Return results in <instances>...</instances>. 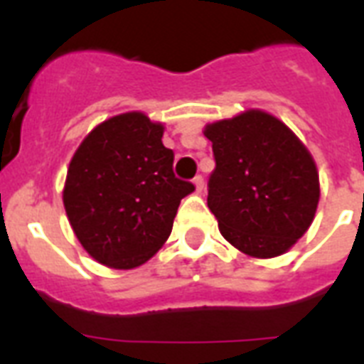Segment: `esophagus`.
Segmentation results:
<instances>
[{
	"label": "esophagus",
	"mask_w": 364,
	"mask_h": 364,
	"mask_svg": "<svg viewBox=\"0 0 364 364\" xmlns=\"http://www.w3.org/2000/svg\"><path fill=\"white\" fill-rule=\"evenodd\" d=\"M193 181H194V185H196V193H202V191H204V177L196 176Z\"/></svg>",
	"instance_id": "obj_1"
}]
</instances>
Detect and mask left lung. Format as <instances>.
<instances>
[{
	"label": "left lung",
	"instance_id": "obj_1",
	"mask_svg": "<svg viewBox=\"0 0 364 364\" xmlns=\"http://www.w3.org/2000/svg\"><path fill=\"white\" fill-rule=\"evenodd\" d=\"M215 170L208 205L234 247L259 259L285 253L314 221L319 176L308 149L264 111L205 126Z\"/></svg>",
	"mask_w": 364,
	"mask_h": 364
}]
</instances>
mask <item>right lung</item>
Here are the masks:
<instances>
[{
    "mask_svg": "<svg viewBox=\"0 0 364 364\" xmlns=\"http://www.w3.org/2000/svg\"><path fill=\"white\" fill-rule=\"evenodd\" d=\"M164 126L124 113L96 126L70 162L64 205L73 232L111 268L147 262L173 227L179 202L194 185L173 173Z\"/></svg>",
    "mask_w": 364,
    "mask_h": 364,
    "instance_id": "obj_1",
    "label": "right lung"
}]
</instances>
